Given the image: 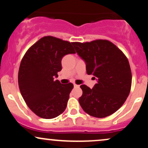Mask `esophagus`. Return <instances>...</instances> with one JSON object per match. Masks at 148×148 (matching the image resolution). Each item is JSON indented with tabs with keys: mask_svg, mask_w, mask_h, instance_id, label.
<instances>
[{
	"mask_svg": "<svg viewBox=\"0 0 148 148\" xmlns=\"http://www.w3.org/2000/svg\"><path fill=\"white\" fill-rule=\"evenodd\" d=\"M74 87H75V88H79V85H76V84H74Z\"/></svg>",
	"mask_w": 148,
	"mask_h": 148,
	"instance_id": "34e87169",
	"label": "esophagus"
}]
</instances>
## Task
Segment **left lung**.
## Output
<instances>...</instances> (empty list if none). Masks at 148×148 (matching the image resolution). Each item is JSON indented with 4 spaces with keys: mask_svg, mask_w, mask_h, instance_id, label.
Segmentation results:
<instances>
[{
    "mask_svg": "<svg viewBox=\"0 0 148 148\" xmlns=\"http://www.w3.org/2000/svg\"><path fill=\"white\" fill-rule=\"evenodd\" d=\"M72 45L86 62L87 74H92L97 81L92 89L86 85L80 86L83 90L80 105L91 116L102 118L111 115L123 106L130 95L132 72L128 59L106 40Z\"/></svg>",
    "mask_w": 148,
    "mask_h": 148,
    "instance_id": "1",
    "label": "left lung"
}]
</instances>
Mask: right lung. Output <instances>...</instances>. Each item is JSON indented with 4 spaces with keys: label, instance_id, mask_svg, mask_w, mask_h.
<instances>
[{
    "label": "right lung",
    "instance_id": "1",
    "mask_svg": "<svg viewBox=\"0 0 148 148\" xmlns=\"http://www.w3.org/2000/svg\"><path fill=\"white\" fill-rule=\"evenodd\" d=\"M72 44L52 36L44 37L22 58L18 87L30 109L40 118H56L65 110L74 85L62 84L54 78L62 69L63 56L75 53Z\"/></svg>",
    "mask_w": 148,
    "mask_h": 148
}]
</instances>
